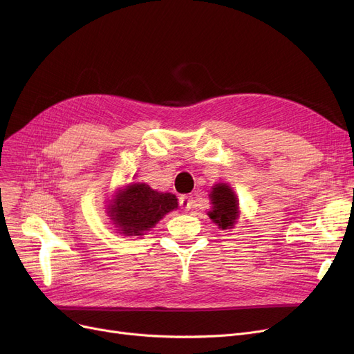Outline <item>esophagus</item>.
Returning <instances> with one entry per match:
<instances>
[{"label":"esophagus","mask_w":354,"mask_h":354,"mask_svg":"<svg viewBox=\"0 0 354 354\" xmlns=\"http://www.w3.org/2000/svg\"><path fill=\"white\" fill-rule=\"evenodd\" d=\"M179 205L185 209V211H189L194 205V198L191 195H182L179 198Z\"/></svg>","instance_id":"34e87169"}]
</instances>
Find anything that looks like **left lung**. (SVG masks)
I'll list each match as a JSON object with an SVG mask.
<instances>
[{"label": "left lung", "mask_w": 354, "mask_h": 354, "mask_svg": "<svg viewBox=\"0 0 354 354\" xmlns=\"http://www.w3.org/2000/svg\"><path fill=\"white\" fill-rule=\"evenodd\" d=\"M211 211L208 216L219 230H232L239 219V201L230 183L218 182L209 191Z\"/></svg>", "instance_id": "1"}]
</instances>
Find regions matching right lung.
Wrapping results in <instances>:
<instances>
[{
	"label": "right lung",
	"mask_w": 354,
	"mask_h": 354,
	"mask_svg": "<svg viewBox=\"0 0 354 354\" xmlns=\"http://www.w3.org/2000/svg\"><path fill=\"white\" fill-rule=\"evenodd\" d=\"M107 216L119 234L139 236L151 231L174 209L178 198L171 192H159L142 182H132L119 188L107 203Z\"/></svg>",
	"instance_id": "1"
}]
</instances>
